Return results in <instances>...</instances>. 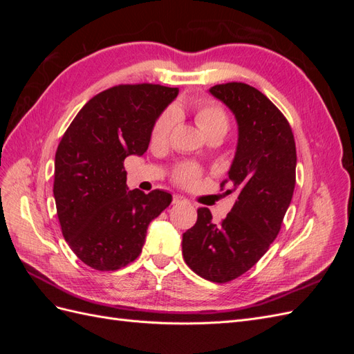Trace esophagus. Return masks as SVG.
Listing matches in <instances>:
<instances>
[{"instance_id":"1","label":"esophagus","mask_w":354,"mask_h":354,"mask_svg":"<svg viewBox=\"0 0 354 354\" xmlns=\"http://www.w3.org/2000/svg\"><path fill=\"white\" fill-rule=\"evenodd\" d=\"M185 202H187V199L183 198V196H180V195H174L173 196V203H174V205H178V203H185Z\"/></svg>"}]
</instances>
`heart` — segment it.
Returning a JSON list of instances; mask_svg holds the SVG:
<instances>
[{
    "mask_svg": "<svg viewBox=\"0 0 354 354\" xmlns=\"http://www.w3.org/2000/svg\"><path fill=\"white\" fill-rule=\"evenodd\" d=\"M195 118L199 127L207 134L211 133L216 128H227L229 120L227 113L223 109V106L212 100H201L195 106ZM177 121V112L174 108H168L158 116L155 121L152 131H151V140L153 143H162L171 134V130ZM201 171L190 164L181 165L177 168L174 180L181 186H192L199 178Z\"/></svg>",
    "mask_w": 354,
    "mask_h": 354,
    "instance_id": "b5f03b06",
    "label": "heart"
}]
</instances>
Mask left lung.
<instances>
[{
  "instance_id": "1",
  "label": "left lung",
  "mask_w": 354,
  "mask_h": 354,
  "mask_svg": "<svg viewBox=\"0 0 354 354\" xmlns=\"http://www.w3.org/2000/svg\"><path fill=\"white\" fill-rule=\"evenodd\" d=\"M236 116L239 140L226 194L238 201L220 223L198 208L196 224L183 233V259L196 274L226 283L248 272L279 234L295 187L297 151L285 115L257 88L243 82L217 84L209 90Z\"/></svg>"
}]
</instances>
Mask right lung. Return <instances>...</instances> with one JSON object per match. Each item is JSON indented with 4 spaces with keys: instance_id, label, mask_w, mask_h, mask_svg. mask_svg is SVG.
<instances>
[{
    "instance_id": "1",
    "label": "right lung",
    "mask_w": 354,
    "mask_h": 354,
    "mask_svg": "<svg viewBox=\"0 0 354 354\" xmlns=\"http://www.w3.org/2000/svg\"><path fill=\"white\" fill-rule=\"evenodd\" d=\"M177 88L121 84L95 94L63 134L55 159L57 217L73 254L91 269L113 272L142 252L149 223L173 196L127 190L124 160L143 155L151 131Z\"/></svg>"
}]
</instances>
